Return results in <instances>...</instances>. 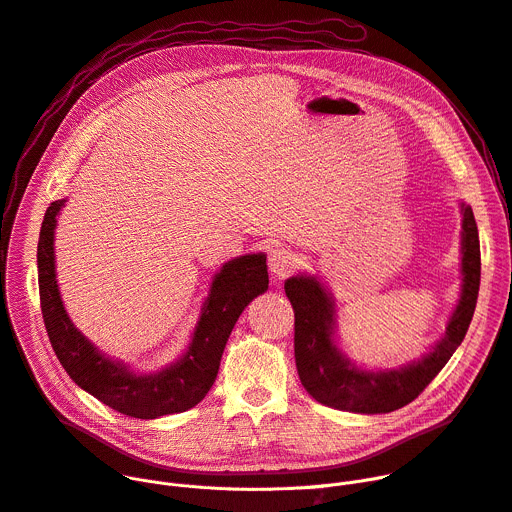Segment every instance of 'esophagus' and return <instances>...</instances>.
Segmentation results:
<instances>
[{"label":"esophagus","mask_w":512,"mask_h":512,"mask_svg":"<svg viewBox=\"0 0 512 512\" xmlns=\"http://www.w3.org/2000/svg\"><path fill=\"white\" fill-rule=\"evenodd\" d=\"M299 258L291 250L285 248H272L268 254V270L277 279H285L297 268Z\"/></svg>","instance_id":"34e87169"}]
</instances>
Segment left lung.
<instances>
[{
	"mask_svg": "<svg viewBox=\"0 0 512 512\" xmlns=\"http://www.w3.org/2000/svg\"><path fill=\"white\" fill-rule=\"evenodd\" d=\"M461 293L445 334L426 355L400 369H363L336 342V305L316 274H295L285 293L295 311V363L309 396L355 414H387L416 400L463 342L480 291V238L474 211L461 203Z\"/></svg>",
	"mask_w": 512,
	"mask_h": 512,
	"instance_id": "8db88e82",
	"label": "left lung"
}]
</instances>
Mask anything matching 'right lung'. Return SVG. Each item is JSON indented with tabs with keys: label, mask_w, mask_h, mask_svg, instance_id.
Here are the masks:
<instances>
[{
	"label": "right lung",
	"mask_w": 512,
	"mask_h": 512,
	"mask_svg": "<svg viewBox=\"0 0 512 512\" xmlns=\"http://www.w3.org/2000/svg\"><path fill=\"white\" fill-rule=\"evenodd\" d=\"M65 199L51 203L38 238V291L51 346L67 375L96 400L125 416L153 420L186 412L215 383L227 338L248 303L268 289L266 254L227 260L213 277L199 322L182 355L153 373H137L98 350L67 316L55 270V227Z\"/></svg>",
	"instance_id": "right-lung-1"
}]
</instances>
